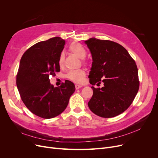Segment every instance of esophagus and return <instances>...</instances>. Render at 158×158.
Returning <instances> with one entry per match:
<instances>
[{
    "mask_svg": "<svg viewBox=\"0 0 158 158\" xmlns=\"http://www.w3.org/2000/svg\"><path fill=\"white\" fill-rule=\"evenodd\" d=\"M75 86H76V89H79V88H81L82 87V86L79 85H75Z\"/></svg>",
    "mask_w": 158,
    "mask_h": 158,
    "instance_id": "obj_1",
    "label": "esophagus"
}]
</instances>
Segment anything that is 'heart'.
<instances>
[{"label":"heart","mask_w":158,"mask_h":158,"mask_svg":"<svg viewBox=\"0 0 158 158\" xmlns=\"http://www.w3.org/2000/svg\"><path fill=\"white\" fill-rule=\"evenodd\" d=\"M70 51L73 54L77 56L80 59L82 60L86 56V51L85 48L81 44L79 43H73L70 45L69 47ZM64 57L63 54L60 56L59 59V65L62 66L64 63ZM86 76V73L83 70H76L70 71L67 74V77L71 81L77 82V83H82L84 81L85 77Z\"/></svg>","instance_id":"1"}]
</instances>
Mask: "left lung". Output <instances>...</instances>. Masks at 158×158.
<instances>
[{
  "label": "left lung",
  "instance_id": "obj_1",
  "mask_svg": "<svg viewBox=\"0 0 158 158\" xmlns=\"http://www.w3.org/2000/svg\"><path fill=\"white\" fill-rule=\"evenodd\" d=\"M92 56L89 83L100 85L93 89L88 103L94 113L103 118L116 117L125 111L139 89L138 69L135 60L121 45L110 40L89 38L85 41Z\"/></svg>",
  "mask_w": 158,
  "mask_h": 158
}]
</instances>
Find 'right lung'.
<instances>
[{"label": "right lung", "instance_id": "right-lung-1", "mask_svg": "<svg viewBox=\"0 0 158 158\" xmlns=\"http://www.w3.org/2000/svg\"><path fill=\"white\" fill-rule=\"evenodd\" d=\"M65 41L54 37L38 42L23 54L16 76V86L23 102L33 114L43 118H52L67 107L76 88L65 81L54 88L49 77L60 71L59 59Z\"/></svg>", "mask_w": 158, "mask_h": 158}]
</instances>
